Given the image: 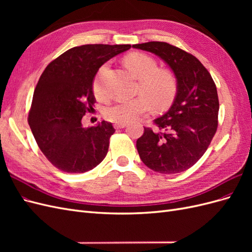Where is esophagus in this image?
I'll return each mask as SVG.
<instances>
[{"instance_id": "1", "label": "esophagus", "mask_w": 252, "mask_h": 252, "mask_svg": "<svg viewBox=\"0 0 252 252\" xmlns=\"http://www.w3.org/2000/svg\"><path fill=\"white\" fill-rule=\"evenodd\" d=\"M125 126H127L126 123H120V124H114V128L116 129H121V128H124Z\"/></svg>"}]
</instances>
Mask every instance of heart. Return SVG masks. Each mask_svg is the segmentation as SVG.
<instances>
[{"label": "heart", "mask_w": 252, "mask_h": 252, "mask_svg": "<svg viewBox=\"0 0 252 252\" xmlns=\"http://www.w3.org/2000/svg\"><path fill=\"white\" fill-rule=\"evenodd\" d=\"M124 64L133 77L139 80L136 94L142 95L106 108L104 112L106 120L116 124L129 123L147 113L151 104L155 109L163 110L172 103L178 88L177 80L172 72L158 69L154 58L140 52L128 55L124 59ZM107 68L108 64L102 65L94 81V93L100 101H106L109 97L103 82V75Z\"/></svg>", "instance_id": "obj_1"}]
</instances>
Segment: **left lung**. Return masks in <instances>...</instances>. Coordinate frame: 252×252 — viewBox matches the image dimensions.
<instances>
[{
	"instance_id": "1",
	"label": "left lung",
	"mask_w": 252,
	"mask_h": 252,
	"mask_svg": "<svg viewBox=\"0 0 252 252\" xmlns=\"http://www.w3.org/2000/svg\"><path fill=\"white\" fill-rule=\"evenodd\" d=\"M154 53L169 66L177 80L170 108L155 120L161 131L144 127L136 141L142 162L154 171L179 173L193 166L207 150L218 128L216 84L203 64L190 53L165 42L132 45Z\"/></svg>"
}]
</instances>
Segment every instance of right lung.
I'll list each match as a JSON object with an SVG mask.
<instances>
[{
  "label": "right lung",
  "instance_id": "1",
  "mask_svg": "<svg viewBox=\"0 0 252 252\" xmlns=\"http://www.w3.org/2000/svg\"><path fill=\"white\" fill-rule=\"evenodd\" d=\"M130 45L88 44L70 48L45 68L33 93L28 123L43 155L58 169H94L108 152L116 131L109 122L84 127L82 119L95 103L94 79L104 63Z\"/></svg>",
  "mask_w": 252,
  "mask_h": 252
}]
</instances>
